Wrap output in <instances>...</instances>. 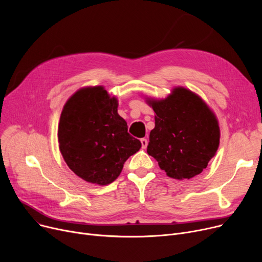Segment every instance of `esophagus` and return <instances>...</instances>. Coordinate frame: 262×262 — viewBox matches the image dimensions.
Listing matches in <instances>:
<instances>
[{
	"label": "esophagus",
	"mask_w": 262,
	"mask_h": 262,
	"mask_svg": "<svg viewBox=\"0 0 262 262\" xmlns=\"http://www.w3.org/2000/svg\"><path fill=\"white\" fill-rule=\"evenodd\" d=\"M140 141H141V146H142V148H146V146H147V140H146L145 138H142Z\"/></svg>",
	"instance_id": "obj_1"
}]
</instances>
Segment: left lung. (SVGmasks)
<instances>
[{"label": "left lung", "mask_w": 262, "mask_h": 262, "mask_svg": "<svg viewBox=\"0 0 262 262\" xmlns=\"http://www.w3.org/2000/svg\"><path fill=\"white\" fill-rule=\"evenodd\" d=\"M155 112L147 154L174 180L183 181L207 168L220 144L214 113L196 93L175 87L166 99L145 98Z\"/></svg>", "instance_id": "1"}]
</instances>
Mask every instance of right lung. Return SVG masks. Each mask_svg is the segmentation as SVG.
Instances as JSON below:
<instances>
[{"label": "right lung", "instance_id": "obj_1", "mask_svg": "<svg viewBox=\"0 0 262 262\" xmlns=\"http://www.w3.org/2000/svg\"><path fill=\"white\" fill-rule=\"evenodd\" d=\"M118 105L103 86H90L78 89L62 108L57 134L60 153L68 167L87 183L112 184L124 162L141 147L127 133Z\"/></svg>", "mask_w": 262, "mask_h": 262}]
</instances>
